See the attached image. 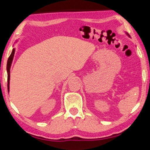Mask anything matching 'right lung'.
Returning a JSON list of instances; mask_svg holds the SVG:
<instances>
[{
  "label": "right lung",
  "mask_w": 150,
  "mask_h": 150,
  "mask_svg": "<svg viewBox=\"0 0 150 150\" xmlns=\"http://www.w3.org/2000/svg\"><path fill=\"white\" fill-rule=\"evenodd\" d=\"M14 53H15V49H13L11 55H10L9 59L7 61V89L8 91L9 90V79H10V67H11V65L13 61Z\"/></svg>",
  "instance_id": "add662e5"
}]
</instances>
